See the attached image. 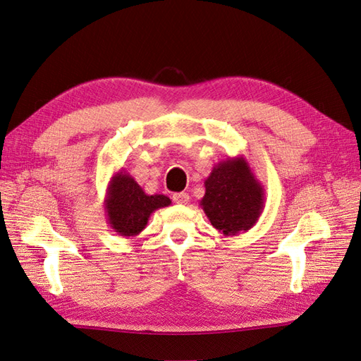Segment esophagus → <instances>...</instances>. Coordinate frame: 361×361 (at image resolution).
Returning a JSON list of instances; mask_svg holds the SVG:
<instances>
[{
	"label": "esophagus",
	"mask_w": 361,
	"mask_h": 361,
	"mask_svg": "<svg viewBox=\"0 0 361 361\" xmlns=\"http://www.w3.org/2000/svg\"><path fill=\"white\" fill-rule=\"evenodd\" d=\"M173 200L179 204H187L190 202V194L188 192H176V194H173Z\"/></svg>",
	"instance_id": "34e87169"
}]
</instances>
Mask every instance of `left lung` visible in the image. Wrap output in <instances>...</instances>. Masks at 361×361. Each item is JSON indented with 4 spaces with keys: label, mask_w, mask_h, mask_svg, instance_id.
I'll return each mask as SVG.
<instances>
[{
    "label": "left lung",
    "mask_w": 361,
    "mask_h": 361,
    "mask_svg": "<svg viewBox=\"0 0 361 361\" xmlns=\"http://www.w3.org/2000/svg\"><path fill=\"white\" fill-rule=\"evenodd\" d=\"M200 207L224 236H236L253 227L265 207V188L244 155L215 164L204 179Z\"/></svg>",
    "instance_id": "obj_1"
}]
</instances>
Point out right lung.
I'll use <instances>...</instances> for the list:
<instances>
[{"label":"right lung","mask_w":361,"mask_h":361,"mask_svg":"<svg viewBox=\"0 0 361 361\" xmlns=\"http://www.w3.org/2000/svg\"><path fill=\"white\" fill-rule=\"evenodd\" d=\"M171 204L164 194H146L137 180L123 169L116 171L106 185L105 215L113 231L125 238H134L145 231L150 215Z\"/></svg>","instance_id":"obj_1"}]
</instances>
